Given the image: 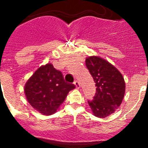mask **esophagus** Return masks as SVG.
Returning <instances> with one entry per match:
<instances>
[{"instance_id":"34e87169","label":"esophagus","mask_w":148,"mask_h":148,"mask_svg":"<svg viewBox=\"0 0 148 148\" xmlns=\"http://www.w3.org/2000/svg\"><path fill=\"white\" fill-rule=\"evenodd\" d=\"M74 84H75V87H76L77 89L80 88V84H79V82H78V81H75V82H74Z\"/></svg>"}]
</instances>
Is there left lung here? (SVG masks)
<instances>
[{"mask_svg":"<svg viewBox=\"0 0 148 148\" xmlns=\"http://www.w3.org/2000/svg\"><path fill=\"white\" fill-rule=\"evenodd\" d=\"M85 63L96 87L93 100L88 101L89 106L94 116L106 118L122 102L125 92L124 77L113 65L98 56H90Z\"/></svg>","mask_w":148,"mask_h":148,"instance_id":"1","label":"left lung"}]
</instances>
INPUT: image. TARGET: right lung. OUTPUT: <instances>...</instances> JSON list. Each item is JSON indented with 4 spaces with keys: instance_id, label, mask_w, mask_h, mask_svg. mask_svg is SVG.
Returning a JSON list of instances; mask_svg holds the SVG:
<instances>
[{
    "instance_id": "obj_1",
    "label": "right lung",
    "mask_w": 148,
    "mask_h": 148,
    "mask_svg": "<svg viewBox=\"0 0 148 148\" xmlns=\"http://www.w3.org/2000/svg\"><path fill=\"white\" fill-rule=\"evenodd\" d=\"M75 85L65 82L62 73L52 64L40 66L24 86L27 100L41 114L50 116L64 101L68 92Z\"/></svg>"
}]
</instances>
